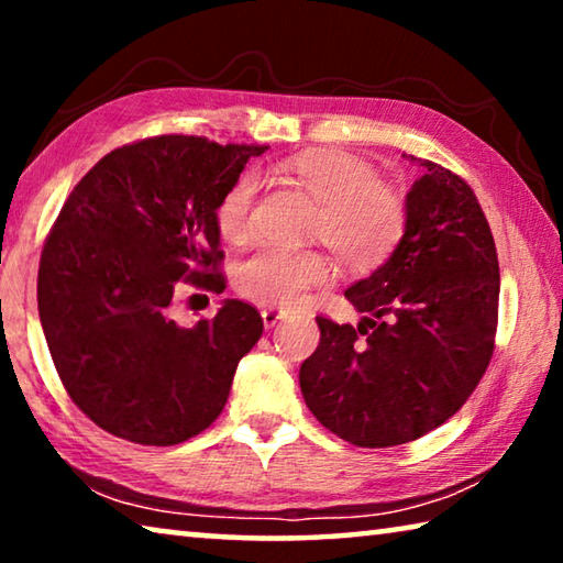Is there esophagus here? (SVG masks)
Segmentation results:
<instances>
[{"instance_id": "34e87169", "label": "esophagus", "mask_w": 563, "mask_h": 563, "mask_svg": "<svg viewBox=\"0 0 563 563\" xmlns=\"http://www.w3.org/2000/svg\"><path fill=\"white\" fill-rule=\"evenodd\" d=\"M261 318H263V325L271 330V328L278 325L280 320L288 318V312H285V310H275V308H265V310H261Z\"/></svg>"}]
</instances>
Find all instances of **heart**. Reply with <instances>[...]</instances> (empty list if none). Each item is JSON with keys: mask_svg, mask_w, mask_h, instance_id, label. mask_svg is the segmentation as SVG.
<instances>
[{"mask_svg": "<svg viewBox=\"0 0 563 563\" xmlns=\"http://www.w3.org/2000/svg\"><path fill=\"white\" fill-rule=\"evenodd\" d=\"M288 174L318 201L312 235L322 238L352 268L383 263L405 231V201L377 170L355 156L318 151L288 161ZM261 180L243 174L216 208V225L228 243H245L255 233ZM330 278V263L318 251L261 245L238 268V290L273 308H295L310 288Z\"/></svg>", "mask_w": 563, "mask_h": 563, "instance_id": "1", "label": "heart"}]
</instances>
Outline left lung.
<instances>
[{"label":"left lung","mask_w":563,"mask_h":563,"mask_svg":"<svg viewBox=\"0 0 563 563\" xmlns=\"http://www.w3.org/2000/svg\"><path fill=\"white\" fill-rule=\"evenodd\" d=\"M409 161L424 176L405 198V233L345 290L365 318L357 328L318 318L320 345L300 367L318 422L369 450L446 422L487 373L497 335L499 261L487 216L452 170Z\"/></svg>","instance_id":"1"}]
</instances>
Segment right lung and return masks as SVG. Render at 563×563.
<instances>
[{"label": "right lung", "mask_w": 563, "mask_h": 563, "mask_svg": "<svg viewBox=\"0 0 563 563\" xmlns=\"http://www.w3.org/2000/svg\"><path fill=\"white\" fill-rule=\"evenodd\" d=\"M268 146L154 136L103 156L46 238L36 300L74 405L121 440L170 446L216 422L261 312L223 300L211 320L168 316L184 285L223 292L216 208Z\"/></svg>", "instance_id": "1"}]
</instances>
